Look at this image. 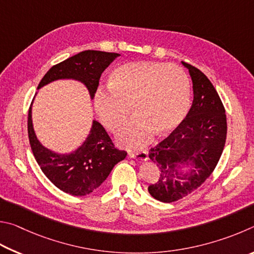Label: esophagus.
<instances>
[{
    "label": "esophagus",
    "mask_w": 254,
    "mask_h": 254,
    "mask_svg": "<svg viewBox=\"0 0 254 254\" xmlns=\"http://www.w3.org/2000/svg\"><path fill=\"white\" fill-rule=\"evenodd\" d=\"M129 156L135 159H141V161H146L148 159V152L147 150H140V152H130Z\"/></svg>",
    "instance_id": "esophagus-1"
}]
</instances>
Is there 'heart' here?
<instances>
[{
	"label": "heart",
	"mask_w": 254,
	"mask_h": 254,
	"mask_svg": "<svg viewBox=\"0 0 254 254\" xmlns=\"http://www.w3.org/2000/svg\"><path fill=\"white\" fill-rule=\"evenodd\" d=\"M190 102V81L184 69L164 62H128L114 70L109 86L95 93V108L106 129L117 132L131 108L135 119L119 132V143L140 148L154 135L167 134L183 122Z\"/></svg>",
	"instance_id": "b5f03b06"
}]
</instances>
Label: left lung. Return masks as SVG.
I'll return each mask as SVG.
<instances>
[{
	"instance_id": "obj_1",
	"label": "left lung",
	"mask_w": 254,
	"mask_h": 254,
	"mask_svg": "<svg viewBox=\"0 0 254 254\" xmlns=\"http://www.w3.org/2000/svg\"><path fill=\"white\" fill-rule=\"evenodd\" d=\"M182 64L193 81L192 107L183 122L148 154L161 172L148 192L164 203L188 196L210 177L223 152L228 130L224 106L214 86L201 70ZM183 166H192L193 170L181 176L178 170Z\"/></svg>"
}]
</instances>
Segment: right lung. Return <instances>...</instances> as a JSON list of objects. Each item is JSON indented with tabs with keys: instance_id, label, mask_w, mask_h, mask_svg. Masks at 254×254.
I'll return each mask as SVG.
<instances>
[{
	"instance_id": "obj_1",
	"label": "right lung",
	"mask_w": 254,
	"mask_h": 254,
	"mask_svg": "<svg viewBox=\"0 0 254 254\" xmlns=\"http://www.w3.org/2000/svg\"><path fill=\"white\" fill-rule=\"evenodd\" d=\"M119 56L118 53L95 50L80 52L51 66L38 89L58 79L72 78L86 84L93 98L101 73ZM28 134L35 161L44 175L58 189L73 196H83L93 192L108 177L116 164L127 156L125 150L115 147L105 128L96 120H93L90 134L81 147L69 155L52 153L40 144L33 130L31 107Z\"/></svg>"
}]
</instances>
